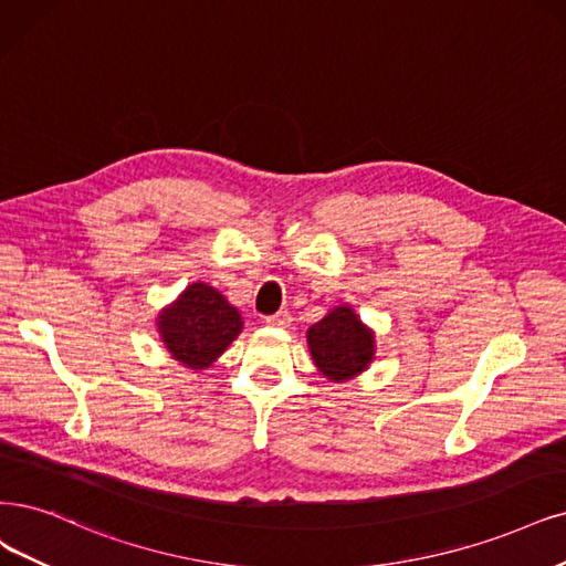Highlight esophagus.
<instances>
[{
    "label": "esophagus",
    "mask_w": 566,
    "mask_h": 566,
    "mask_svg": "<svg viewBox=\"0 0 566 566\" xmlns=\"http://www.w3.org/2000/svg\"><path fill=\"white\" fill-rule=\"evenodd\" d=\"M265 324L275 326V328H286L291 324V317H289V312H277V315L265 317Z\"/></svg>",
    "instance_id": "esophagus-1"
}]
</instances>
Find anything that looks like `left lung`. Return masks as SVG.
<instances>
[{
  "label": "left lung",
  "mask_w": 566,
  "mask_h": 566,
  "mask_svg": "<svg viewBox=\"0 0 566 566\" xmlns=\"http://www.w3.org/2000/svg\"><path fill=\"white\" fill-rule=\"evenodd\" d=\"M307 347L324 378L345 382L370 366L375 357V336L357 312L349 305H340L307 328Z\"/></svg>",
  "instance_id": "1"
}]
</instances>
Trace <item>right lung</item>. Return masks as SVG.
<instances>
[{
    "instance_id": "obj_1",
    "label": "right lung",
    "mask_w": 566,
    "mask_h": 566,
    "mask_svg": "<svg viewBox=\"0 0 566 566\" xmlns=\"http://www.w3.org/2000/svg\"><path fill=\"white\" fill-rule=\"evenodd\" d=\"M156 326L172 359L186 368L202 370L240 336L242 317L214 286L196 282L188 284L172 305L163 307Z\"/></svg>"
}]
</instances>
